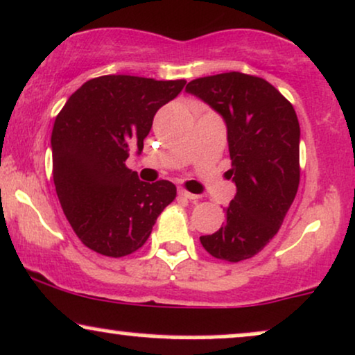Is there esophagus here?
Listing matches in <instances>:
<instances>
[{"label":"esophagus","mask_w":355,"mask_h":355,"mask_svg":"<svg viewBox=\"0 0 355 355\" xmlns=\"http://www.w3.org/2000/svg\"><path fill=\"white\" fill-rule=\"evenodd\" d=\"M178 195L183 196V198H187V200H196V198H198V195L190 193V191H187V190H183V189L178 190Z\"/></svg>","instance_id":"obj_1"}]
</instances>
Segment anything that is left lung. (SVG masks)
Segmentation results:
<instances>
[{"label": "left lung", "instance_id": "left-lung-1", "mask_svg": "<svg viewBox=\"0 0 355 355\" xmlns=\"http://www.w3.org/2000/svg\"><path fill=\"white\" fill-rule=\"evenodd\" d=\"M226 123L236 195L225 208L226 221L200 236L218 259L253 258L279 232L300 187V122L275 85L243 72L207 76L187 84Z\"/></svg>", "mask_w": 355, "mask_h": 355}]
</instances>
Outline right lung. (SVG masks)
<instances>
[{
	"label": "right lung",
	"instance_id": "obj_1",
	"mask_svg": "<svg viewBox=\"0 0 355 355\" xmlns=\"http://www.w3.org/2000/svg\"><path fill=\"white\" fill-rule=\"evenodd\" d=\"M187 80L101 76L84 83L54 121L53 178L66 218L96 253L121 258L150 236L172 182L145 183L127 168L132 145L144 148L153 115L182 92Z\"/></svg>",
	"mask_w": 355,
	"mask_h": 355
}]
</instances>
